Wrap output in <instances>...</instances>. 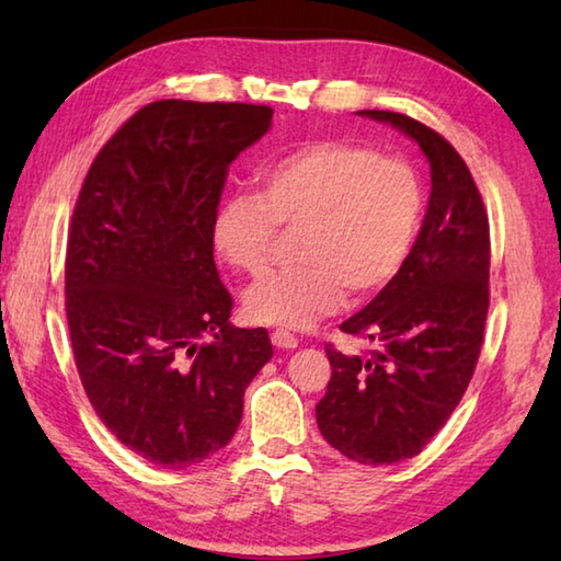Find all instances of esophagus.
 Wrapping results in <instances>:
<instances>
[{"instance_id":"34e87169","label":"esophagus","mask_w":561,"mask_h":561,"mask_svg":"<svg viewBox=\"0 0 561 561\" xmlns=\"http://www.w3.org/2000/svg\"><path fill=\"white\" fill-rule=\"evenodd\" d=\"M270 340H272L274 347H279V350H296V347H299V337H294L291 332H287V330H274Z\"/></svg>"}]
</instances>
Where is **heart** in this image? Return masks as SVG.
<instances>
[{
	"instance_id": "b5f03b06",
	"label": "heart",
	"mask_w": 561,
	"mask_h": 561,
	"mask_svg": "<svg viewBox=\"0 0 561 561\" xmlns=\"http://www.w3.org/2000/svg\"><path fill=\"white\" fill-rule=\"evenodd\" d=\"M424 190L408 161L344 139L313 141L260 173V195L233 193L211 219V243L231 267L265 270L277 224L304 229L306 265L274 270L243 296L255 323L304 330L335 313L347 289L371 296L398 277L416 243Z\"/></svg>"
}]
</instances>
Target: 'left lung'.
Segmentation results:
<instances>
[{"mask_svg": "<svg viewBox=\"0 0 561 561\" xmlns=\"http://www.w3.org/2000/svg\"><path fill=\"white\" fill-rule=\"evenodd\" d=\"M359 115L420 145L432 195L398 277L340 325L376 342L371 356L325 350L332 376L316 422L350 460L392 465L422 453L470 383L490 308V221L468 165L444 137L400 113Z\"/></svg>", "mask_w": 561, "mask_h": 561, "instance_id": "1", "label": "left lung"}]
</instances>
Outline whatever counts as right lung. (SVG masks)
I'll list each match as a JSON object with an SVG mask.
<instances>
[{"mask_svg":"<svg viewBox=\"0 0 561 561\" xmlns=\"http://www.w3.org/2000/svg\"><path fill=\"white\" fill-rule=\"evenodd\" d=\"M272 113L149 103L99 151L77 199L65 294L81 386L101 422L159 468L229 444L245 388L272 359L265 328L229 323L211 243L226 171L270 133Z\"/></svg>","mask_w":561,"mask_h":561,"instance_id":"add662e5","label":"right lung"}]
</instances>
